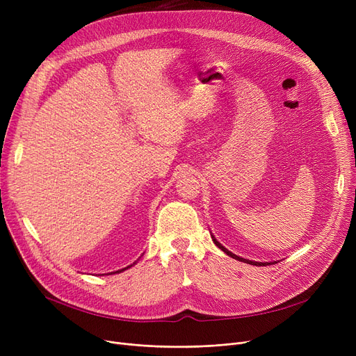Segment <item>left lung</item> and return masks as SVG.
I'll return each mask as SVG.
<instances>
[{"mask_svg": "<svg viewBox=\"0 0 356 356\" xmlns=\"http://www.w3.org/2000/svg\"><path fill=\"white\" fill-rule=\"evenodd\" d=\"M212 239H213V242H215V245L218 247V248H220L223 252L225 254H228L229 257H232V258H235V259H238V261H242V263H247V264H251V266H268L270 263H257V261H251V259H245V258H241V257H238V255H235V254H232L231 251H228L225 247L223 245H220V242H218L216 241V238L212 235ZM275 263V261H274Z\"/></svg>", "mask_w": 356, "mask_h": 356, "instance_id": "8db88e82", "label": "left lung"}]
</instances>
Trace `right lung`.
<instances>
[{
  "mask_svg": "<svg viewBox=\"0 0 356 356\" xmlns=\"http://www.w3.org/2000/svg\"><path fill=\"white\" fill-rule=\"evenodd\" d=\"M131 266H128V267H125V268H122V270H118V271H115V273H111V274H117V273H122V271H125V270H128Z\"/></svg>",
  "mask_w": 356,
  "mask_h": 356,
  "instance_id": "add662e5",
  "label": "right lung"
}]
</instances>
